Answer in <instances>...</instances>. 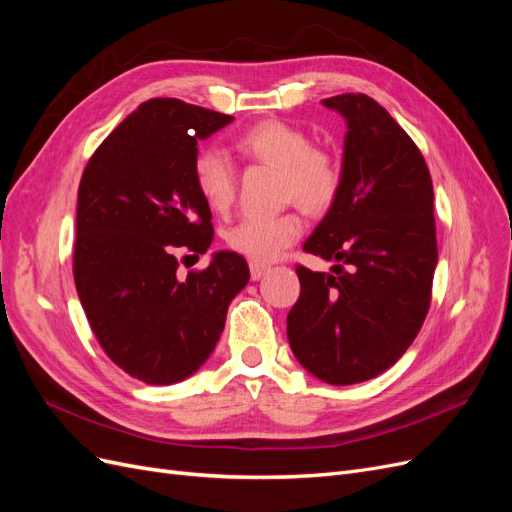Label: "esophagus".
<instances>
[{
    "label": "esophagus",
    "mask_w": 512,
    "mask_h": 512,
    "mask_svg": "<svg viewBox=\"0 0 512 512\" xmlns=\"http://www.w3.org/2000/svg\"><path fill=\"white\" fill-rule=\"evenodd\" d=\"M267 271H269V267H267V265H260V262H252V265H250V275H252L254 282L262 280V277H265Z\"/></svg>",
    "instance_id": "1"
}]
</instances>
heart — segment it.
<instances>
[{
    "mask_svg": "<svg viewBox=\"0 0 512 512\" xmlns=\"http://www.w3.org/2000/svg\"><path fill=\"white\" fill-rule=\"evenodd\" d=\"M235 149L241 158L280 168L282 190L288 200L307 213L327 211L337 198L342 173L327 151L312 147L301 128L269 119L243 132ZM194 181L198 192L213 211H226L237 192V170L224 151L205 147L194 158ZM303 222L297 213L250 215L232 226L226 235L228 247L252 262H271L284 247L297 241Z\"/></svg>",
    "mask_w": 512,
    "mask_h": 512,
    "instance_id": "b5f03b06",
    "label": "heart"
}]
</instances>
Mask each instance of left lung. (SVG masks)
Wrapping results in <instances>:
<instances>
[{
	"mask_svg": "<svg viewBox=\"0 0 512 512\" xmlns=\"http://www.w3.org/2000/svg\"><path fill=\"white\" fill-rule=\"evenodd\" d=\"M322 104L346 119L342 185L303 250L332 273L297 267L290 348L318 380L346 386L389 369L421 331L438 265L433 185L404 128L365 94Z\"/></svg>",
	"mask_w": 512,
	"mask_h": 512,
	"instance_id": "left-lung-1",
	"label": "left lung"
}]
</instances>
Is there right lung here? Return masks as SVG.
<instances>
[{
	"instance_id": "obj_1",
	"label": "right lung",
	"mask_w": 512,
	"mask_h": 512,
	"mask_svg": "<svg viewBox=\"0 0 512 512\" xmlns=\"http://www.w3.org/2000/svg\"><path fill=\"white\" fill-rule=\"evenodd\" d=\"M235 119L177 98L143 102L104 138L79 185L74 284L100 346L147 384L200 369L250 282L235 252L179 277L181 252L205 254L211 209L194 181L198 141Z\"/></svg>"
}]
</instances>
